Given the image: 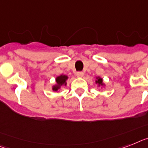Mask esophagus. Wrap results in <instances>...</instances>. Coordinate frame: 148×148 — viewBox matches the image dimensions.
<instances>
[{
  "instance_id": "esophagus-1",
  "label": "esophagus",
  "mask_w": 148,
  "mask_h": 148,
  "mask_svg": "<svg viewBox=\"0 0 148 148\" xmlns=\"http://www.w3.org/2000/svg\"><path fill=\"white\" fill-rule=\"evenodd\" d=\"M76 75L77 77H79V78H82V77L84 76V73H83L82 72H78V73H76Z\"/></svg>"
}]
</instances>
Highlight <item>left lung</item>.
Segmentation results:
<instances>
[{"label": "left lung", "mask_w": 148, "mask_h": 148, "mask_svg": "<svg viewBox=\"0 0 148 148\" xmlns=\"http://www.w3.org/2000/svg\"><path fill=\"white\" fill-rule=\"evenodd\" d=\"M95 82H96V84L98 85V86H103L104 85L103 82V79L100 78V77H97V80L95 81Z\"/></svg>", "instance_id": "obj_1"}]
</instances>
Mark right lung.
I'll list each match as a JSON object with an SVG mask.
<instances>
[{
    "label": "right lung",
    "mask_w": 148,
    "mask_h": 148,
    "mask_svg": "<svg viewBox=\"0 0 148 148\" xmlns=\"http://www.w3.org/2000/svg\"><path fill=\"white\" fill-rule=\"evenodd\" d=\"M68 79V76L66 75H60L56 78V82L57 84L52 87V90L54 91H57L58 89L61 88L63 85H66V80Z\"/></svg>",
    "instance_id": "obj_1"
}]
</instances>
